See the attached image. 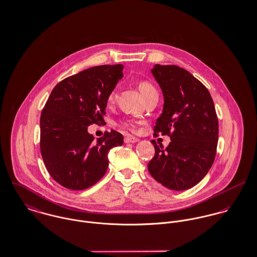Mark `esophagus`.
<instances>
[{
  "mask_svg": "<svg viewBox=\"0 0 257 257\" xmlns=\"http://www.w3.org/2000/svg\"><path fill=\"white\" fill-rule=\"evenodd\" d=\"M124 142L126 144H136V143L139 142V139H137L135 137H127V138L124 139Z\"/></svg>",
  "mask_w": 257,
  "mask_h": 257,
  "instance_id": "esophagus-1",
  "label": "esophagus"
}]
</instances>
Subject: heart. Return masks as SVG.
<instances>
[{
  "label": "heart",
  "instance_id": "obj_1",
  "mask_svg": "<svg viewBox=\"0 0 257 257\" xmlns=\"http://www.w3.org/2000/svg\"><path fill=\"white\" fill-rule=\"evenodd\" d=\"M139 90L142 93V95L145 98V100H147V98H149L152 95H156L157 94V91L154 88V86L150 82H148V81H141L139 83ZM115 97H116V93H115L114 90H112L110 94H109V96H108V102L110 104H112L115 101ZM124 125L128 126V127H132V128L134 127V125L131 122H125Z\"/></svg>",
  "mask_w": 257,
  "mask_h": 257
}]
</instances>
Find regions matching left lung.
Wrapping results in <instances>:
<instances>
[{
  "label": "left lung",
  "mask_w": 257,
  "mask_h": 257,
  "mask_svg": "<svg viewBox=\"0 0 257 257\" xmlns=\"http://www.w3.org/2000/svg\"><path fill=\"white\" fill-rule=\"evenodd\" d=\"M151 73L159 84L164 105L154 134L169 136L166 148L157 146L147 168L164 187L183 191L199 183L212 167L218 146L219 121L208 89L176 65L156 64Z\"/></svg>",
  "instance_id": "obj_1"
}]
</instances>
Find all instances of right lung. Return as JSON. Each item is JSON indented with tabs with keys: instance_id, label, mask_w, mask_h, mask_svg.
Here are the masks:
<instances>
[{
	"instance_id": "add662e5",
	"label": "right lung",
	"mask_w": 257,
	"mask_h": 257,
	"mask_svg": "<svg viewBox=\"0 0 257 257\" xmlns=\"http://www.w3.org/2000/svg\"><path fill=\"white\" fill-rule=\"evenodd\" d=\"M121 64L91 67L59 82L40 115V152L47 171L61 186L84 190L107 172L108 154L122 136L105 133L94 141L93 123H104L108 96L122 78Z\"/></svg>"
}]
</instances>
